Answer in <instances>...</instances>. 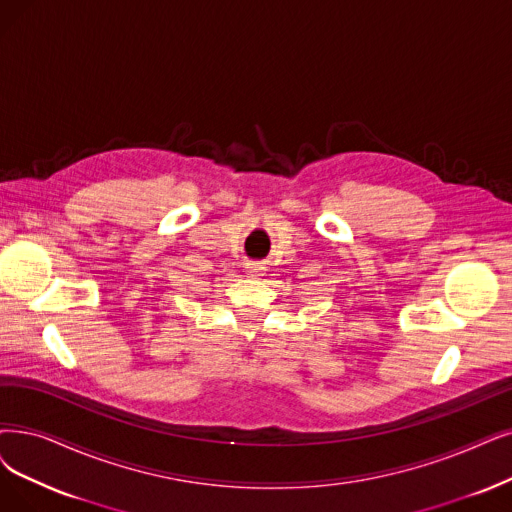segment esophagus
I'll list each match as a JSON object with an SVG mask.
<instances>
[{
    "mask_svg": "<svg viewBox=\"0 0 512 512\" xmlns=\"http://www.w3.org/2000/svg\"><path fill=\"white\" fill-rule=\"evenodd\" d=\"M245 269H248V273H250L252 277L260 275V271H262V267H260V264H258V262H252V264H248V267H245Z\"/></svg>",
    "mask_w": 512,
    "mask_h": 512,
    "instance_id": "34e87169",
    "label": "esophagus"
}]
</instances>
